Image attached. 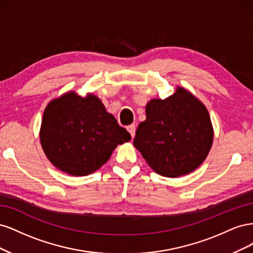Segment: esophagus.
<instances>
[{
    "mask_svg": "<svg viewBox=\"0 0 253 253\" xmlns=\"http://www.w3.org/2000/svg\"><path fill=\"white\" fill-rule=\"evenodd\" d=\"M127 131H128L129 134H131L132 138H134V137H135V133H136V126H135V125L128 126H127Z\"/></svg>",
    "mask_w": 253,
    "mask_h": 253,
    "instance_id": "esophagus-1",
    "label": "esophagus"
}]
</instances>
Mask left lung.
<instances>
[{"label":"left lung","instance_id":"obj_1","mask_svg":"<svg viewBox=\"0 0 253 253\" xmlns=\"http://www.w3.org/2000/svg\"><path fill=\"white\" fill-rule=\"evenodd\" d=\"M145 116L133 143L156 173L174 178L204 163L214 132L208 110L192 93L177 86L166 99H151Z\"/></svg>","mask_w":253,"mask_h":253}]
</instances>
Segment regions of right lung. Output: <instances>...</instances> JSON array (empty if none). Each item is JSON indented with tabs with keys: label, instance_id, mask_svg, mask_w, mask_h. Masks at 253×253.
Here are the masks:
<instances>
[{
	"label": "right lung",
	"instance_id": "add662e5",
	"mask_svg": "<svg viewBox=\"0 0 253 253\" xmlns=\"http://www.w3.org/2000/svg\"><path fill=\"white\" fill-rule=\"evenodd\" d=\"M131 140L102 101L70 90L52 99L40 127L43 152L57 169L73 176L94 173L110 159L118 144Z\"/></svg>",
	"mask_w": 253,
	"mask_h": 253
}]
</instances>
